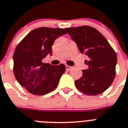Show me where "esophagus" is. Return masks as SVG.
Instances as JSON below:
<instances>
[{"mask_svg":"<svg viewBox=\"0 0 128 128\" xmlns=\"http://www.w3.org/2000/svg\"><path fill=\"white\" fill-rule=\"evenodd\" d=\"M66 70L70 71V70H72V68H73V67H72V66H70L66 65Z\"/></svg>","mask_w":128,"mask_h":128,"instance_id":"1","label":"esophagus"}]
</instances>
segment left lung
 <instances>
[{
  "mask_svg": "<svg viewBox=\"0 0 128 128\" xmlns=\"http://www.w3.org/2000/svg\"><path fill=\"white\" fill-rule=\"evenodd\" d=\"M82 54L88 57V70L75 80L76 88L88 95H96L108 88L115 76L116 53L106 38L94 28L83 26L64 29Z\"/></svg>",
  "mask_w": 128,
  "mask_h": 128,
  "instance_id": "1",
  "label": "left lung"
}]
</instances>
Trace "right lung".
Here are the masks:
<instances>
[{
  "mask_svg": "<svg viewBox=\"0 0 128 128\" xmlns=\"http://www.w3.org/2000/svg\"><path fill=\"white\" fill-rule=\"evenodd\" d=\"M66 34L60 28H38L28 34L15 48L13 54V72L20 84L33 95H42L57 87L65 73L64 64L43 63L52 55L53 43L58 36Z\"/></svg>",
  "mask_w": 128,
  "mask_h": 128,
  "instance_id": "obj_1",
  "label": "right lung"
}]
</instances>
